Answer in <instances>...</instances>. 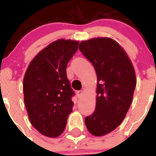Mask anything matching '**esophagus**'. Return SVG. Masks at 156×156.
Here are the masks:
<instances>
[{"mask_svg": "<svg viewBox=\"0 0 156 156\" xmlns=\"http://www.w3.org/2000/svg\"><path fill=\"white\" fill-rule=\"evenodd\" d=\"M76 95L78 98H80L83 95V90H78V91H76Z\"/></svg>", "mask_w": 156, "mask_h": 156, "instance_id": "obj_1", "label": "esophagus"}]
</instances>
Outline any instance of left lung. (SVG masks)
Listing matches in <instances>:
<instances>
[{
  "instance_id": "obj_1",
  "label": "left lung",
  "mask_w": 156,
  "mask_h": 156,
  "mask_svg": "<svg viewBox=\"0 0 156 156\" xmlns=\"http://www.w3.org/2000/svg\"><path fill=\"white\" fill-rule=\"evenodd\" d=\"M79 50L98 77L95 111L85 124L91 134L104 136L121 124L130 107L137 83L134 69L122 47L108 37L82 41Z\"/></svg>"
}]
</instances>
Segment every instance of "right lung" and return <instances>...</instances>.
Masks as SVG:
<instances>
[{
	"label": "right lung",
	"mask_w": 156,
	"mask_h": 156,
	"mask_svg": "<svg viewBox=\"0 0 156 156\" xmlns=\"http://www.w3.org/2000/svg\"><path fill=\"white\" fill-rule=\"evenodd\" d=\"M79 42L60 39L37 54L23 80L24 102L31 124L43 135L56 137L64 131L72 112L74 91L66 75Z\"/></svg>",
	"instance_id": "obj_1"
}]
</instances>
